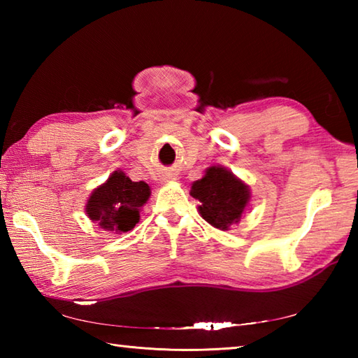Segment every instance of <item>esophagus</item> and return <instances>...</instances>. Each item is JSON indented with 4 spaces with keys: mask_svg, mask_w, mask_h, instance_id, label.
Returning a JSON list of instances; mask_svg holds the SVG:
<instances>
[{
    "mask_svg": "<svg viewBox=\"0 0 358 358\" xmlns=\"http://www.w3.org/2000/svg\"><path fill=\"white\" fill-rule=\"evenodd\" d=\"M169 180H173V177H171V175H166V177H164V181H169Z\"/></svg>",
    "mask_w": 358,
    "mask_h": 358,
    "instance_id": "esophagus-1",
    "label": "esophagus"
}]
</instances>
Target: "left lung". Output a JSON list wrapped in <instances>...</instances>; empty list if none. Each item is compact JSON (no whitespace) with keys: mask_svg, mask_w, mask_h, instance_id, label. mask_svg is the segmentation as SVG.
Listing matches in <instances>:
<instances>
[{"mask_svg":"<svg viewBox=\"0 0 358 358\" xmlns=\"http://www.w3.org/2000/svg\"><path fill=\"white\" fill-rule=\"evenodd\" d=\"M191 195L200 201L199 212L209 224L229 231L237 224L250 201V189L223 166H210L192 183Z\"/></svg>","mask_w":358,"mask_h":358,"instance_id":"left-lung-1","label":"left lung"}]
</instances>
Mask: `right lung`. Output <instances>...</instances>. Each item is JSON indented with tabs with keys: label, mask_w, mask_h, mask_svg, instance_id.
Listing matches in <instances>:
<instances>
[{
	"label": "right lung",
	"mask_w": 358,
	"mask_h": 358,
	"mask_svg": "<svg viewBox=\"0 0 358 358\" xmlns=\"http://www.w3.org/2000/svg\"><path fill=\"white\" fill-rule=\"evenodd\" d=\"M150 199V187L144 181H132L117 169L103 185L95 187L85 206L90 222L104 231L123 234L140 222V212Z\"/></svg>",
	"instance_id": "add662e5"
}]
</instances>
